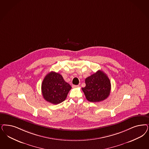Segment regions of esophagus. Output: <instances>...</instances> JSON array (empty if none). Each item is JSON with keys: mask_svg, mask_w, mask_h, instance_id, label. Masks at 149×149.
<instances>
[{"mask_svg": "<svg viewBox=\"0 0 149 149\" xmlns=\"http://www.w3.org/2000/svg\"><path fill=\"white\" fill-rule=\"evenodd\" d=\"M79 87V85H72V88H76V87Z\"/></svg>", "mask_w": 149, "mask_h": 149, "instance_id": "1", "label": "esophagus"}]
</instances>
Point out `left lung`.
Listing matches in <instances>:
<instances>
[{
    "mask_svg": "<svg viewBox=\"0 0 149 149\" xmlns=\"http://www.w3.org/2000/svg\"><path fill=\"white\" fill-rule=\"evenodd\" d=\"M86 86L82 91L90 102H96L104 100L110 94L111 85L107 75L101 70L97 72L85 79Z\"/></svg>",
    "mask_w": 149,
    "mask_h": 149,
    "instance_id": "1",
    "label": "left lung"
}]
</instances>
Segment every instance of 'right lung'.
Wrapping results in <instances>:
<instances>
[{
  "instance_id": "add662e5",
  "label": "right lung",
  "mask_w": 149,
  "mask_h": 149,
  "mask_svg": "<svg viewBox=\"0 0 149 149\" xmlns=\"http://www.w3.org/2000/svg\"><path fill=\"white\" fill-rule=\"evenodd\" d=\"M71 88V86L64 81L60 74L54 72L47 74L41 86L44 99L54 104L63 102Z\"/></svg>"
}]
</instances>
